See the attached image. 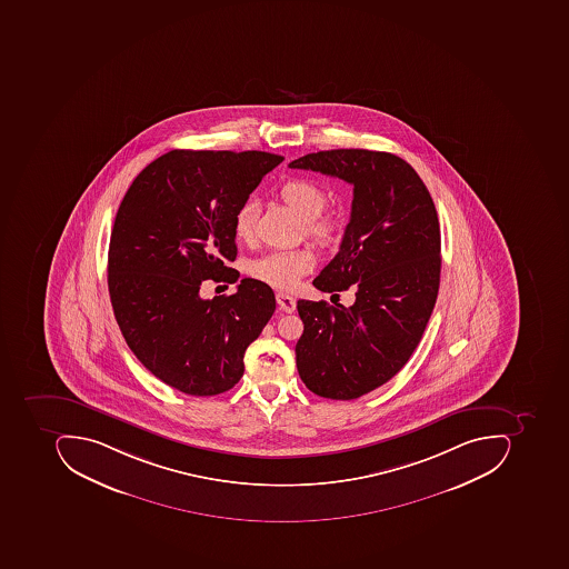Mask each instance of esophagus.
Listing matches in <instances>:
<instances>
[{
  "mask_svg": "<svg viewBox=\"0 0 569 569\" xmlns=\"http://www.w3.org/2000/svg\"><path fill=\"white\" fill-rule=\"evenodd\" d=\"M277 305H279L280 311H296V299L290 298V296H287V293H277Z\"/></svg>",
  "mask_w": 569,
  "mask_h": 569,
  "instance_id": "obj_1",
  "label": "esophagus"
}]
</instances>
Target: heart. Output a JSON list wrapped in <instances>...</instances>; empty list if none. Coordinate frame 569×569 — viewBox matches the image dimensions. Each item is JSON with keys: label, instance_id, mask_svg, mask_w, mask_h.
<instances>
[{"label": "heart", "instance_id": "obj_1", "mask_svg": "<svg viewBox=\"0 0 569 569\" xmlns=\"http://www.w3.org/2000/svg\"><path fill=\"white\" fill-rule=\"evenodd\" d=\"M280 198L287 207L306 220L308 232L318 241H330L337 232V220L331 216H320L327 204V193L311 179H289L280 188ZM257 203L246 201L234 217V234L239 241H249L254 234ZM315 257L308 249L273 251L249 264V273L260 282L279 290H292L299 280L315 268Z\"/></svg>", "mask_w": 569, "mask_h": 569}]
</instances>
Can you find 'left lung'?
Wrapping results in <instances>:
<instances>
[{
	"label": "left lung",
	"mask_w": 569,
	"mask_h": 569,
	"mask_svg": "<svg viewBox=\"0 0 569 569\" xmlns=\"http://www.w3.org/2000/svg\"><path fill=\"white\" fill-rule=\"evenodd\" d=\"M353 186L337 257L312 280L323 292L356 287L349 308L298 301L296 346L302 383L331 400H353L407 365L428 327L441 276L435 201L412 166L388 152L321 150L289 163Z\"/></svg>",
	"instance_id": "obj_1"
}]
</instances>
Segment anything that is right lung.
I'll return each mask as SVG.
<instances>
[{
    "mask_svg": "<svg viewBox=\"0 0 569 569\" xmlns=\"http://www.w3.org/2000/svg\"><path fill=\"white\" fill-rule=\"evenodd\" d=\"M276 153L171 150L134 178L116 213L108 287L119 330L156 378L193 397L231 390L244 352L276 311L260 280L200 298L203 280L238 282L234 217Z\"/></svg>",
    "mask_w": 569,
    "mask_h": 569,
    "instance_id": "obj_1",
    "label": "right lung"
}]
</instances>
